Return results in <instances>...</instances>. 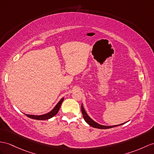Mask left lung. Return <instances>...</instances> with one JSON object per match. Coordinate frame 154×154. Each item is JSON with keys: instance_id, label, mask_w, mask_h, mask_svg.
<instances>
[{"instance_id": "1", "label": "left lung", "mask_w": 154, "mask_h": 154, "mask_svg": "<svg viewBox=\"0 0 154 154\" xmlns=\"http://www.w3.org/2000/svg\"><path fill=\"white\" fill-rule=\"evenodd\" d=\"M81 109H82V114H83L84 119V120L85 121V122L87 123L88 124H89L90 126L94 127V128L101 129H106L112 128V127H115L119 126V125H122L125 124V123H122V124H119V125H109V126L100 125V124H99V123L95 122V121H93V119L88 115V114L86 113V112H85V109L84 108V106H83V104H82Z\"/></svg>"}]
</instances>
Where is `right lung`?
Here are the masks:
<instances>
[{
  "label": "right lung",
  "mask_w": 154,
  "mask_h": 154,
  "mask_svg": "<svg viewBox=\"0 0 154 154\" xmlns=\"http://www.w3.org/2000/svg\"><path fill=\"white\" fill-rule=\"evenodd\" d=\"M63 100H64V97H63V98L59 101V103L56 104L55 107L52 109V110H51L50 112H48L47 114H45L43 115H30L27 114H25L30 118L37 119V120H46V119H50L57 114V112L59 110V108L61 107V105Z\"/></svg>",
  "instance_id": "1"
}]
</instances>
